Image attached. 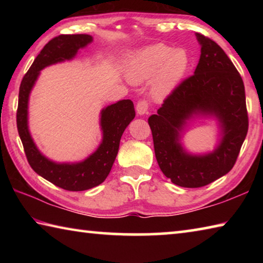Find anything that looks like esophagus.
I'll return each instance as SVG.
<instances>
[{
	"label": "esophagus",
	"mask_w": 263,
	"mask_h": 263,
	"mask_svg": "<svg viewBox=\"0 0 263 263\" xmlns=\"http://www.w3.org/2000/svg\"><path fill=\"white\" fill-rule=\"evenodd\" d=\"M136 109H137L138 115H140V116L141 115H145L146 112H147V110H148V102L146 101V100L138 101Z\"/></svg>",
	"instance_id": "obj_1"
}]
</instances>
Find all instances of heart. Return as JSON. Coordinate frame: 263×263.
<instances>
[{
    "mask_svg": "<svg viewBox=\"0 0 263 263\" xmlns=\"http://www.w3.org/2000/svg\"><path fill=\"white\" fill-rule=\"evenodd\" d=\"M188 67L189 57L184 50H173L164 44H154L132 55L128 78L133 82H141L155 75L152 92L155 99H163L177 87Z\"/></svg>",
    "mask_w": 263,
    "mask_h": 263,
    "instance_id": "heart-1",
    "label": "heart"
}]
</instances>
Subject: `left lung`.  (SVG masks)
Here are the masks:
<instances>
[{
	"instance_id": "1",
	"label": "left lung",
	"mask_w": 263,
	"mask_h": 263,
	"mask_svg": "<svg viewBox=\"0 0 263 263\" xmlns=\"http://www.w3.org/2000/svg\"><path fill=\"white\" fill-rule=\"evenodd\" d=\"M201 57L194 75L182 81L148 118L155 158L164 176L184 188H199L233 168L248 131L246 96L241 77L217 43L196 33ZM195 115L215 117L222 138L206 155L181 147L180 132Z\"/></svg>"
}]
</instances>
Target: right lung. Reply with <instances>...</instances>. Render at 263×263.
I'll return each instance as SVG.
<instances>
[{"label":"right lung","mask_w":263,"mask_h":263,"mask_svg":"<svg viewBox=\"0 0 263 263\" xmlns=\"http://www.w3.org/2000/svg\"><path fill=\"white\" fill-rule=\"evenodd\" d=\"M92 42L89 34H60L51 39L31 65L21 82L17 108V128L31 168L44 179L68 191H83L101 184L109 175L117 157L119 141L126 126L135 118L131 100H122L101 111L102 142L94 153L75 163H58L41 153L28 126L29 96L39 73L47 66L72 60L80 48Z\"/></svg>","instance_id":"obj_1"}]
</instances>
